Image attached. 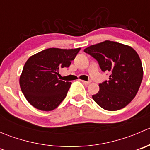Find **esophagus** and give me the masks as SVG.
Instances as JSON below:
<instances>
[{
	"label": "esophagus",
	"mask_w": 150,
	"mask_h": 150,
	"mask_svg": "<svg viewBox=\"0 0 150 150\" xmlns=\"http://www.w3.org/2000/svg\"><path fill=\"white\" fill-rule=\"evenodd\" d=\"M81 81L83 83L86 84V85H88L91 83V81H82V80H81Z\"/></svg>",
	"instance_id": "34e87169"
}]
</instances>
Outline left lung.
Listing matches in <instances>:
<instances>
[{
  "label": "left lung",
  "mask_w": 150,
  "mask_h": 150,
  "mask_svg": "<svg viewBox=\"0 0 150 150\" xmlns=\"http://www.w3.org/2000/svg\"><path fill=\"white\" fill-rule=\"evenodd\" d=\"M84 51L97 60L103 72L110 73L109 81L99 84V92L92 96L94 102L109 111L128 105L137 95L143 78V67L137 51L110 40L91 45Z\"/></svg>",
  "instance_id": "1"
}]
</instances>
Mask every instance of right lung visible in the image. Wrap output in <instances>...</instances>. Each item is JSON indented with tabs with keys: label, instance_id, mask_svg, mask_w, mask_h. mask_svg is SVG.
Segmentation results:
<instances>
[{
	"label": "right lung",
	"instance_id": "add662e5",
	"mask_svg": "<svg viewBox=\"0 0 150 150\" xmlns=\"http://www.w3.org/2000/svg\"><path fill=\"white\" fill-rule=\"evenodd\" d=\"M81 48H50L31 56L19 78L21 90L33 107L42 111L57 108L66 97L71 82L59 80V70L68 67Z\"/></svg>",
	"mask_w": 150,
	"mask_h": 150
}]
</instances>
